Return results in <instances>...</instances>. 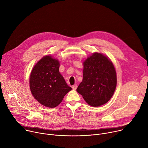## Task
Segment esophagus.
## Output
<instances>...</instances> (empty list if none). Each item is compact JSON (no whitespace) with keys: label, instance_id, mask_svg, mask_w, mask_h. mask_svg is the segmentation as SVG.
<instances>
[{"label":"esophagus","instance_id":"34e87169","mask_svg":"<svg viewBox=\"0 0 148 148\" xmlns=\"http://www.w3.org/2000/svg\"><path fill=\"white\" fill-rule=\"evenodd\" d=\"M77 84H74V86H72V88L73 90H75L77 89Z\"/></svg>","mask_w":148,"mask_h":148}]
</instances>
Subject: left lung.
<instances>
[{
    "mask_svg": "<svg viewBox=\"0 0 148 148\" xmlns=\"http://www.w3.org/2000/svg\"><path fill=\"white\" fill-rule=\"evenodd\" d=\"M117 83L116 73L110 58L93 53L83 61V78L77 91L92 107H100L112 98Z\"/></svg>",
    "mask_w": 148,
    "mask_h": 148,
    "instance_id": "obj_1",
    "label": "left lung"
}]
</instances>
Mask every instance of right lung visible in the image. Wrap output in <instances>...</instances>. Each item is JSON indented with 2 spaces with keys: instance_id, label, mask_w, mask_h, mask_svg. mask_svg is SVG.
Here are the masks:
<instances>
[{
  "instance_id": "obj_1",
  "label": "right lung",
  "mask_w": 148,
  "mask_h": 148,
  "mask_svg": "<svg viewBox=\"0 0 148 148\" xmlns=\"http://www.w3.org/2000/svg\"><path fill=\"white\" fill-rule=\"evenodd\" d=\"M60 61L51 56L42 57L34 66L29 77L33 97L41 105L54 108L72 88L59 72Z\"/></svg>"
}]
</instances>
